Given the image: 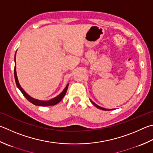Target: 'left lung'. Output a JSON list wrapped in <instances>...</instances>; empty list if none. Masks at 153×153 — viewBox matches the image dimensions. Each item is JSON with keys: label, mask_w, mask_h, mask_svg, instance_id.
<instances>
[{"label": "left lung", "mask_w": 153, "mask_h": 153, "mask_svg": "<svg viewBox=\"0 0 153 153\" xmlns=\"http://www.w3.org/2000/svg\"><path fill=\"white\" fill-rule=\"evenodd\" d=\"M90 101H91V103H92L94 105H95V106L97 108H98V109H100V110H114V109H106V108H102V107H100V106H99V105H97L96 104H95L94 103V102H92L90 100Z\"/></svg>", "instance_id": "8db88e82"}]
</instances>
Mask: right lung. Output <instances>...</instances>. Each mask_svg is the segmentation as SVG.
I'll use <instances>...</instances> for the list:
<instances>
[{
  "label": "right lung",
  "instance_id": "obj_1",
  "mask_svg": "<svg viewBox=\"0 0 153 153\" xmlns=\"http://www.w3.org/2000/svg\"><path fill=\"white\" fill-rule=\"evenodd\" d=\"M16 53L15 55V69H14V74H15V82H16V86H17V88L19 89V90H20L22 94H23V96L25 97L27 100H28L30 103H32L33 104H34L35 105H39V106H50V105H54L59 103V102L63 99V97L65 96L66 91H67V90H68L69 84H67V85H66V87L65 88L64 90H63L62 92L59 94V95L56 97H55V98H53L49 100H47V101L39 100L32 98L31 96H30L28 94L25 92V91L23 89L21 88V85L19 84V80L17 78V76H16Z\"/></svg>",
  "mask_w": 153,
  "mask_h": 153
}]
</instances>
